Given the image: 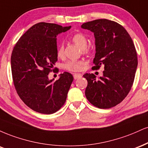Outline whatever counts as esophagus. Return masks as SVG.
Listing matches in <instances>:
<instances>
[{
  "label": "esophagus",
  "mask_w": 148,
  "mask_h": 148,
  "mask_svg": "<svg viewBox=\"0 0 148 148\" xmlns=\"http://www.w3.org/2000/svg\"><path fill=\"white\" fill-rule=\"evenodd\" d=\"M82 77V75L81 74H78V73H75L73 75V77L75 79H77L78 78H80Z\"/></svg>",
  "instance_id": "obj_1"
}]
</instances>
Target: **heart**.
<instances>
[{"label":"heart","instance_id":"1","mask_svg":"<svg viewBox=\"0 0 148 148\" xmlns=\"http://www.w3.org/2000/svg\"><path fill=\"white\" fill-rule=\"evenodd\" d=\"M71 40L73 43H75L77 46L82 50L83 53H88L91 50L89 48H86L87 46V39H86V36L84 34H81V33H76L74 35L71 36ZM64 47L63 45H61L59 47L58 50H57V56L60 58H62L64 57ZM84 65V62L83 61H75V60H71L69 61L64 64V69L66 70L71 71V72H78L82 70L83 66Z\"/></svg>","mask_w":148,"mask_h":148}]
</instances>
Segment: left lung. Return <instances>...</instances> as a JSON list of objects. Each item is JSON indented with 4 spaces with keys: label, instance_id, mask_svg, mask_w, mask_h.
<instances>
[{
    "label": "left lung",
    "instance_id": "1",
    "mask_svg": "<svg viewBox=\"0 0 148 148\" xmlns=\"http://www.w3.org/2000/svg\"><path fill=\"white\" fill-rule=\"evenodd\" d=\"M94 33L95 66L102 64L103 76L96 79L93 73L83 77L88 82L85 95L90 103L100 109L115 107L125 98L132 86L138 59L131 36L122 25L108 19H97L81 25Z\"/></svg>",
    "mask_w": 148,
    "mask_h": 148
}]
</instances>
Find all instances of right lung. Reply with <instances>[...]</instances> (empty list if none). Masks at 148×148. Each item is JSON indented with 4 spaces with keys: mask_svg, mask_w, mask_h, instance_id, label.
Here are the masks:
<instances>
[{
    "mask_svg": "<svg viewBox=\"0 0 148 148\" xmlns=\"http://www.w3.org/2000/svg\"><path fill=\"white\" fill-rule=\"evenodd\" d=\"M55 23L41 22L26 31L14 47L12 74L18 96L36 112L51 114L66 100L73 77L64 72L56 81L48 79L57 61V35L69 30Z\"/></svg>",
    "mask_w": 148,
    "mask_h": 148,
    "instance_id": "add662e5",
    "label": "right lung"
}]
</instances>
